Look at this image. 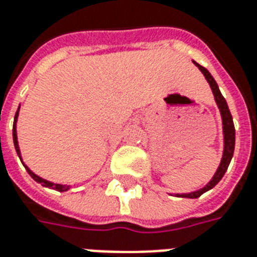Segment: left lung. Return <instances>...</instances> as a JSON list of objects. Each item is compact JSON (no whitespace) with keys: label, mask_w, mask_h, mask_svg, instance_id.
Segmentation results:
<instances>
[{"label":"left lung","mask_w":257,"mask_h":257,"mask_svg":"<svg viewBox=\"0 0 257 257\" xmlns=\"http://www.w3.org/2000/svg\"><path fill=\"white\" fill-rule=\"evenodd\" d=\"M194 64L203 72V75H205V78H206L207 82H209V85H210L211 90H213L215 102H217V105L220 107L221 117H222V125H224V155H222V160H221L220 167H218L217 172H215L214 176H213V179H211L203 189L198 190V191H194V193L190 194H179V197H183V198H198V197H201L203 193H206L207 190L213 189V187L222 179V176H224V174L226 172V170H228L229 163H230V160H232L233 152H234V137H236V135H234V125H233L232 114H230V111H229L228 103H226L225 98L222 97V94H221L220 89H218V86H217V82L214 81V78L210 75V72L207 71L206 68L202 67V66H199V64L195 63V62H194Z\"/></svg>","instance_id":"left-lung-1"}]
</instances>
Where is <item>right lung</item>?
<instances>
[{"label": "right lung", "mask_w": 257, "mask_h": 257, "mask_svg": "<svg viewBox=\"0 0 257 257\" xmlns=\"http://www.w3.org/2000/svg\"><path fill=\"white\" fill-rule=\"evenodd\" d=\"M20 109V106H19ZM17 115H19V110L16 111V115H15V124H13V143H15V148H16V152H17V155H19V158L21 159V155H20V148H19V143H17V133H16V121H17ZM25 168H27V171H28V174L31 176H32L33 179L37 182V183H42L43 186H46V187H51V189H55L58 190V191H66V190H68V187L70 186H63V185H56V183H51V182L48 181H44V179H42L40 176L35 175L31 170H29L27 166H24Z\"/></svg>", "instance_id": "right-lung-1"}]
</instances>
